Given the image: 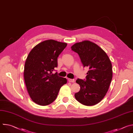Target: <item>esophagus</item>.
I'll list each match as a JSON object with an SVG mask.
<instances>
[{"instance_id":"obj_1","label":"esophagus","mask_w":133,"mask_h":133,"mask_svg":"<svg viewBox=\"0 0 133 133\" xmlns=\"http://www.w3.org/2000/svg\"><path fill=\"white\" fill-rule=\"evenodd\" d=\"M68 81L69 82H71V83H74L75 82V79H68Z\"/></svg>"}]
</instances>
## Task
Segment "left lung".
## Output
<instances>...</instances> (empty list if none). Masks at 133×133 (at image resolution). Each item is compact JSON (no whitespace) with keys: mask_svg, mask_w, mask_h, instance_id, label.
I'll return each mask as SVG.
<instances>
[{"mask_svg":"<svg viewBox=\"0 0 133 133\" xmlns=\"http://www.w3.org/2000/svg\"><path fill=\"white\" fill-rule=\"evenodd\" d=\"M71 48L78 54L84 67L89 68L86 79L76 81L81 89L75 93V98L86 106L96 105L105 96L112 79L110 61L101 48L90 41L76 43Z\"/></svg>","mask_w":133,"mask_h":133,"instance_id":"8db88e82","label":"left lung"}]
</instances>
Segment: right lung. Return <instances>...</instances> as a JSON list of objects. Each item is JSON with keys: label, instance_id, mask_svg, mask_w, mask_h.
<instances>
[{"label": "right lung", "instance_id": "1", "mask_svg": "<svg viewBox=\"0 0 133 133\" xmlns=\"http://www.w3.org/2000/svg\"><path fill=\"white\" fill-rule=\"evenodd\" d=\"M67 44L54 40L44 41L29 52L24 67V79L32 101L46 106L52 103L58 96L61 87L67 79L53 74L58 66L57 58Z\"/></svg>", "mask_w": 133, "mask_h": 133}]
</instances>
